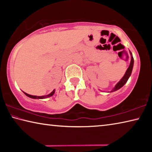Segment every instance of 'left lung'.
Segmentation results:
<instances>
[{"instance_id": "obj_1", "label": "left lung", "mask_w": 152, "mask_h": 152, "mask_svg": "<svg viewBox=\"0 0 152 152\" xmlns=\"http://www.w3.org/2000/svg\"><path fill=\"white\" fill-rule=\"evenodd\" d=\"M131 54H132V53H131ZM133 62H134V61H133V58L132 56V60H131L130 65H129V68H127V71H126L124 76H123L121 78V80L116 84V86H115V88L112 90L111 92H114V91H117V90H119V88H121L122 86H123V85H124L126 82H127L131 74H132V72L133 70Z\"/></svg>"}]
</instances>
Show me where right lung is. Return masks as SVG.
I'll return each instance as SVG.
<instances>
[{"label":"right lung","instance_id":"obj_1","mask_svg":"<svg viewBox=\"0 0 152 152\" xmlns=\"http://www.w3.org/2000/svg\"><path fill=\"white\" fill-rule=\"evenodd\" d=\"M55 92V90H53V91L51 92L50 94H49L48 95H46V96H33V95H31V94H29L26 93V92H24L25 95H27V96H29L30 98H32V99H45V98H48V97H50L52 96V95H53V94H54Z\"/></svg>","mask_w":152,"mask_h":152}]
</instances>
